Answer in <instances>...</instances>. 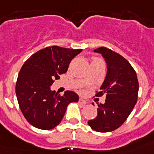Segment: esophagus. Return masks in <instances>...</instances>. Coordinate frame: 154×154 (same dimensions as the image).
I'll use <instances>...</instances> for the list:
<instances>
[{
  "instance_id": "1",
  "label": "esophagus",
  "mask_w": 154,
  "mask_h": 154,
  "mask_svg": "<svg viewBox=\"0 0 154 154\" xmlns=\"http://www.w3.org/2000/svg\"><path fill=\"white\" fill-rule=\"evenodd\" d=\"M79 103H80V104H82V105H85L87 103V102L85 101V100H84L83 99H82V98H80L79 99Z\"/></svg>"
}]
</instances>
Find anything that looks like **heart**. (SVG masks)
Instances as JSON below:
<instances>
[{
    "label": "heart",
    "instance_id": "heart-1",
    "mask_svg": "<svg viewBox=\"0 0 154 154\" xmlns=\"http://www.w3.org/2000/svg\"><path fill=\"white\" fill-rule=\"evenodd\" d=\"M94 64H103V62L102 59L100 58H94L92 61V63L91 65H94Z\"/></svg>",
    "mask_w": 154,
    "mask_h": 154
}]
</instances>
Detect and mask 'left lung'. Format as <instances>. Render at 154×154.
<instances>
[{"mask_svg": "<svg viewBox=\"0 0 154 154\" xmlns=\"http://www.w3.org/2000/svg\"><path fill=\"white\" fill-rule=\"evenodd\" d=\"M94 51L100 53L106 62V76L101 91L96 94L98 97L105 95L106 100L98 105L97 116L88 124L95 131L106 133L122 126L131 113L138 97V79L135 70L122 55L105 47Z\"/></svg>", "mask_w": 154, "mask_h": 154, "instance_id": "obj_1", "label": "left lung"}]
</instances>
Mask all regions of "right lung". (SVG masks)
Wrapping results in <instances>:
<instances>
[{"instance_id":"right-lung-1","label":"right lung","mask_w":154,"mask_h":154,"mask_svg":"<svg viewBox=\"0 0 154 154\" xmlns=\"http://www.w3.org/2000/svg\"><path fill=\"white\" fill-rule=\"evenodd\" d=\"M82 49L51 46L37 51L24 62L16 82V96L24 118L41 130H51L61 123L68 105L79 96L65 91L63 96L51 90L60 75L67 72L71 61Z\"/></svg>"}]
</instances>
